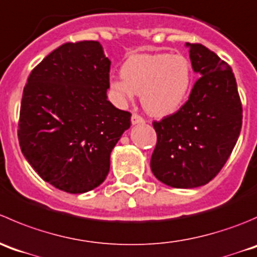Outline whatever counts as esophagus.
Returning <instances> with one entry per match:
<instances>
[{
    "mask_svg": "<svg viewBox=\"0 0 257 257\" xmlns=\"http://www.w3.org/2000/svg\"><path fill=\"white\" fill-rule=\"evenodd\" d=\"M131 123L132 125H142V123H145V120L141 116L137 115V113H134L131 116Z\"/></svg>",
    "mask_w": 257,
    "mask_h": 257,
    "instance_id": "obj_1",
    "label": "esophagus"
}]
</instances>
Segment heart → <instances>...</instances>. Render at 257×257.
I'll use <instances>...</instances> for the list:
<instances>
[{
  "instance_id": "obj_1",
  "label": "heart",
  "mask_w": 257,
  "mask_h": 257,
  "mask_svg": "<svg viewBox=\"0 0 257 257\" xmlns=\"http://www.w3.org/2000/svg\"><path fill=\"white\" fill-rule=\"evenodd\" d=\"M192 67L182 55L135 53L121 67V77L110 86L121 100L140 95L141 105L154 117H166L176 112L189 96Z\"/></svg>"
}]
</instances>
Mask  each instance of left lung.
I'll return each mask as SVG.
<instances>
[{
  "label": "left lung",
  "mask_w": 257,
  "mask_h": 257,
  "mask_svg": "<svg viewBox=\"0 0 257 257\" xmlns=\"http://www.w3.org/2000/svg\"><path fill=\"white\" fill-rule=\"evenodd\" d=\"M196 81L187 102L154 122L157 144L151 170L176 189L204 186L230 157L242 125V107L230 66L200 43H186Z\"/></svg>",
  "instance_id": "left-lung-1"
}]
</instances>
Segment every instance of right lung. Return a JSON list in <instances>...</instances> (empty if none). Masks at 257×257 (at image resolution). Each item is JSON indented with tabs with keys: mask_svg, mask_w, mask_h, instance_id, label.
<instances>
[{
	"mask_svg": "<svg viewBox=\"0 0 257 257\" xmlns=\"http://www.w3.org/2000/svg\"><path fill=\"white\" fill-rule=\"evenodd\" d=\"M111 61L98 41L63 43L32 70L24 88L19 141L25 159L68 194L100 186L131 113L107 100Z\"/></svg>",
	"mask_w": 257,
	"mask_h": 257,
	"instance_id": "add662e5",
	"label": "right lung"
}]
</instances>
